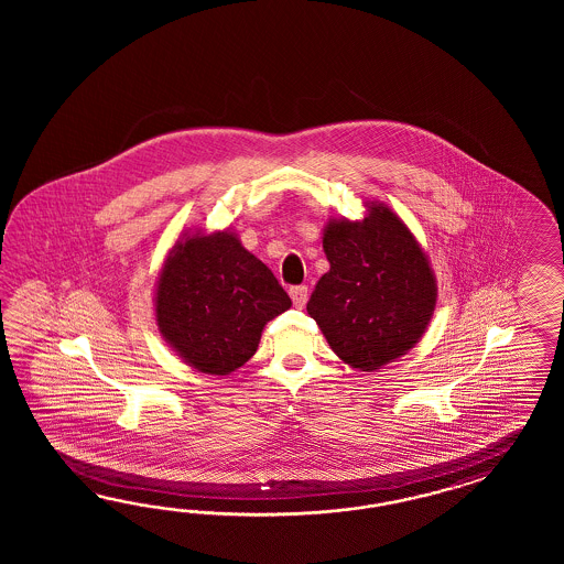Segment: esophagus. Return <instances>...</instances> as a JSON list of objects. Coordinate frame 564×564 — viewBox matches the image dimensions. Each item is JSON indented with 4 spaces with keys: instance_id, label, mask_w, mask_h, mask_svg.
Wrapping results in <instances>:
<instances>
[{
    "instance_id": "1",
    "label": "esophagus",
    "mask_w": 564,
    "mask_h": 564,
    "mask_svg": "<svg viewBox=\"0 0 564 564\" xmlns=\"http://www.w3.org/2000/svg\"><path fill=\"white\" fill-rule=\"evenodd\" d=\"M291 300L297 307L306 306L307 302V288L306 285H293L290 290Z\"/></svg>"
}]
</instances>
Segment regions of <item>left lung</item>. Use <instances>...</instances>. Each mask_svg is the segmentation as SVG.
Masks as SVG:
<instances>
[{
    "label": "left lung",
    "mask_w": 564,
    "mask_h": 564,
    "mask_svg": "<svg viewBox=\"0 0 564 564\" xmlns=\"http://www.w3.org/2000/svg\"><path fill=\"white\" fill-rule=\"evenodd\" d=\"M330 271L321 276L307 314L330 349L364 372L410 351L436 304V281L403 221L387 206H370L361 223L326 227Z\"/></svg>",
    "instance_id": "1"
}]
</instances>
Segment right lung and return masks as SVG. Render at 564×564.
<instances>
[{"label":"right lung","mask_w":564,"mask_h":564,"mask_svg":"<svg viewBox=\"0 0 564 564\" xmlns=\"http://www.w3.org/2000/svg\"><path fill=\"white\" fill-rule=\"evenodd\" d=\"M290 306L271 269L227 231L177 241L156 288L163 337L205 375L243 366L264 325Z\"/></svg>","instance_id":"obj_1"}]
</instances>
